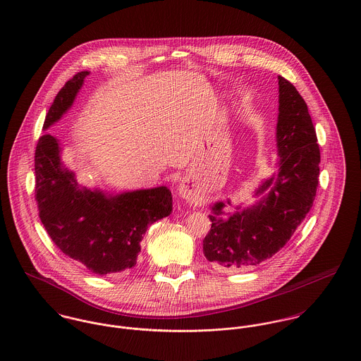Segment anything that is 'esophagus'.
I'll return each mask as SVG.
<instances>
[{"instance_id":"obj_1","label":"esophagus","mask_w":361,"mask_h":361,"mask_svg":"<svg viewBox=\"0 0 361 361\" xmlns=\"http://www.w3.org/2000/svg\"><path fill=\"white\" fill-rule=\"evenodd\" d=\"M178 193L182 199L188 200V202H193L195 197H196V190L193 189V185L189 179H185L179 183V188H178Z\"/></svg>"}]
</instances>
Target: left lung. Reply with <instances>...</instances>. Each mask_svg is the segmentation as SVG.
<instances>
[{
	"instance_id": "8db88e82",
	"label": "left lung",
	"mask_w": 361,
	"mask_h": 361,
	"mask_svg": "<svg viewBox=\"0 0 361 361\" xmlns=\"http://www.w3.org/2000/svg\"><path fill=\"white\" fill-rule=\"evenodd\" d=\"M276 171L261 180L249 207L216 202L203 240L208 261L231 269L255 267L278 253L312 206L319 175V147L307 104L296 87L278 76Z\"/></svg>"
}]
</instances>
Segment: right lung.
Listing matches in <instances>:
<instances>
[{
	"mask_svg": "<svg viewBox=\"0 0 361 361\" xmlns=\"http://www.w3.org/2000/svg\"><path fill=\"white\" fill-rule=\"evenodd\" d=\"M89 75L79 72L61 89L46 116L44 132L72 106ZM35 171L40 219L52 242L97 275L135 267L149 225L172 212L166 186L114 193L79 185L61 159L59 140L50 133L39 139Z\"/></svg>",
	"mask_w": 361,
	"mask_h": 361,
	"instance_id": "add662e5",
	"label": "right lung"
}]
</instances>
